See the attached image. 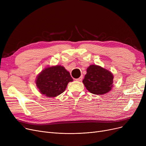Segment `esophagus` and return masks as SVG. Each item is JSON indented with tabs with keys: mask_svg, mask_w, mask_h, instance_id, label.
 I'll return each mask as SVG.
<instances>
[{
	"mask_svg": "<svg viewBox=\"0 0 146 146\" xmlns=\"http://www.w3.org/2000/svg\"><path fill=\"white\" fill-rule=\"evenodd\" d=\"M82 79H83V76H81L79 78H78V79H76V81L80 82V81H82Z\"/></svg>",
	"mask_w": 146,
	"mask_h": 146,
	"instance_id": "obj_1",
	"label": "esophagus"
}]
</instances>
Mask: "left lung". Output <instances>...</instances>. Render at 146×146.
<instances>
[{"label": "left lung", "instance_id": "obj_1", "mask_svg": "<svg viewBox=\"0 0 146 146\" xmlns=\"http://www.w3.org/2000/svg\"><path fill=\"white\" fill-rule=\"evenodd\" d=\"M113 74L106 69L96 65H90L83 83L90 93L104 95L110 92L113 86Z\"/></svg>", "mask_w": 146, "mask_h": 146}]
</instances>
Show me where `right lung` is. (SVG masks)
<instances>
[{
	"label": "right lung",
	"mask_w": 146,
	"mask_h": 146,
	"mask_svg": "<svg viewBox=\"0 0 146 146\" xmlns=\"http://www.w3.org/2000/svg\"><path fill=\"white\" fill-rule=\"evenodd\" d=\"M73 80L65 68L56 66L45 68L38 76L36 84L40 92L48 97H56L65 90L68 82Z\"/></svg>",
	"instance_id": "add662e5"
}]
</instances>
